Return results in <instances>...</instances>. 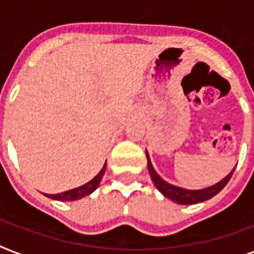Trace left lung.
I'll use <instances>...</instances> for the list:
<instances>
[{
	"instance_id": "8db88e82",
	"label": "left lung",
	"mask_w": 254,
	"mask_h": 254,
	"mask_svg": "<svg viewBox=\"0 0 254 254\" xmlns=\"http://www.w3.org/2000/svg\"><path fill=\"white\" fill-rule=\"evenodd\" d=\"M146 158L149 173H150V177L151 179H153V182H154L155 187H157L165 196L171 199V200L178 203V204H196V203L208 200V199L213 197L227 186V183H228L231 177H232L233 171L236 169V167H235L223 181H220L219 183H216V185L211 186V187H207V189L203 190H185L181 189V187H177V186L170 185V183L163 181L162 178L155 173L154 167H153V165H151L150 162V158H149V155H147V151Z\"/></svg>"
}]
</instances>
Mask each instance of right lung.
Returning a JSON list of instances; mask_svg holds the SVG:
<instances>
[{
    "instance_id": "right-lung-1",
    "label": "right lung",
    "mask_w": 254,
    "mask_h": 254,
    "mask_svg": "<svg viewBox=\"0 0 254 254\" xmlns=\"http://www.w3.org/2000/svg\"><path fill=\"white\" fill-rule=\"evenodd\" d=\"M105 169H107V162L103 166L101 171H100L97 175H96L92 181H89L88 183H85L84 186H81V187H77V189L69 190V191H65V192L62 193H55V195H49V193H45L46 196L51 197V199H55V200H63V201H71V200H77V199H80V197H84L89 193H92L95 191L100 185V181H101V178H103L104 173H105Z\"/></svg>"
}]
</instances>
